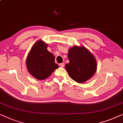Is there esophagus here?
<instances>
[{
    "mask_svg": "<svg viewBox=\"0 0 123 123\" xmlns=\"http://www.w3.org/2000/svg\"><path fill=\"white\" fill-rule=\"evenodd\" d=\"M60 66L61 67H62V68H63V67L65 66V63H60Z\"/></svg>",
    "mask_w": 123,
    "mask_h": 123,
    "instance_id": "obj_1",
    "label": "esophagus"
}]
</instances>
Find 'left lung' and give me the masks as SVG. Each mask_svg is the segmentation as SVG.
Wrapping results in <instances>:
<instances>
[{"label": "left lung", "mask_w": 123, "mask_h": 123, "mask_svg": "<svg viewBox=\"0 0 123 123\" xmlns=\"http://www.w3.org/2000/svg\"><path fill=\"white\" fill-rule=\"evenodd\" d=\"M68 59L70 62L65 65V68L70 78L76 82H86L96 73V59L84 47L74 46L70 48Z\"/></svg>", "instance_id": "8db88e82"}]
</instances>
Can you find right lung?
I'll use <instances>...</instances> for the list:
<instances>
[{"label":"right lung","mask_w":123,"mask_h":123,"mask_svg":"<svg viewBox=\"0 0 123 123\" xmlns=\"http://www.w3.org/2000/svg\"><path fill=\"white\" fill-rule=\"evenodd\" d=\"M47 44L42 40L34 44L26 60V66L30 74L37 80L48 78L58 68L55 56L47 49Z\"/></svg>","instance_id":"add662e5"}]
</instances>
